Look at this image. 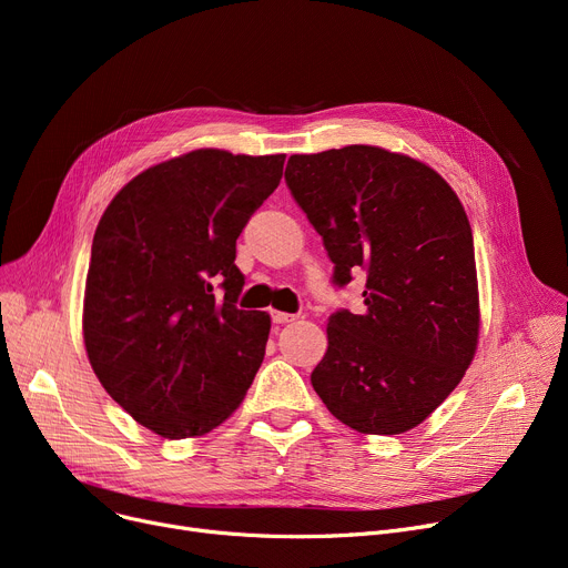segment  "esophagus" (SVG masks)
I'll return each instance as SVG.
<instances>
[{"instance_id": "34e87169", "label": "esophagus", "mask_w": 568, "mask_h": 568, "mask_svg": "<svg viewBox=\"0 0 568 568\" xmlns=\"http://www.w3.org/2000/svg\"><path fill=\"white\" fill-rule=\"evenodd\" d=\"M272 320H274V324H287V322H294L296 315H292V313H281V311H272Z\"/></svg>"}]
</instances>
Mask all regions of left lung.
I'll list each match as a JSON object with an SVG mask.
<instances>
[{
    "instance_id": "1",
    "label": "left lung",
    "mask_w": 568,
    "mask_h": 568,
    "mask_svg": "<svg viewBox=\"0 0 568 568\" xmlns=\"http://www.w3.org/2000/svg\"><path fill=\"white\" fill-rule=\"evenodd\" d=\"M285 182L322 236L334 283L366 272V311L329 317L313 389L356 433H407L456 389L479 345L465 209L433 168L373 144L294 154Z\"/></svg>"
}]
</instances>
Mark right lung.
<instances>
[{
    "label": "right lung",
    "instance_id": "1",
    "mask_svg": "<svg viewBox=\"0 0 568 568\" xmlns=\"http://www.w3.org/2000/svg\"><path fill=\"white\" fill-rule=\"evenodd\" d=\"M283 163L285 154L195 149L133 176L99 221L84 349L110 398L161 437L221 426L264 359L272 317L234 306L244 287L234 257Z\"/></svg>",
    "mask_w": 568,
    "mask_h": 568
}]
</instances>
